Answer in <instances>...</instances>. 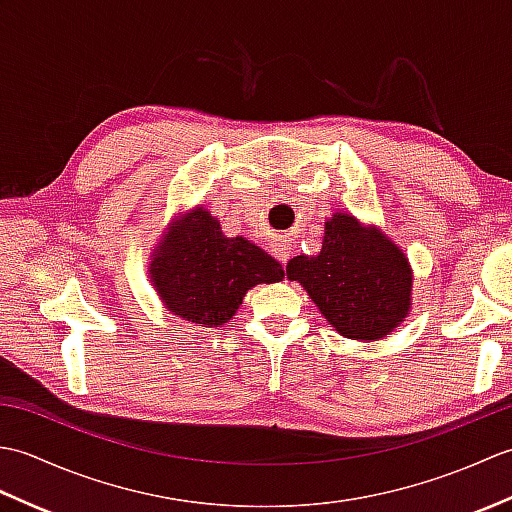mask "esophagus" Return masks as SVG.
I'll return each instance as SVG.
<instances>
[{
	"mask_svg": "<svg viewBox=\"0 0 512 512\" xmlns=\"http://www.w3.org/2000/svg\"><path fill=\"white\" fill-rule=\"evenodd\" d=\"M273 253H275V257L279 259L281 264H286V262H288V257H290V248H288L286 244H277Z\"/></svg>",
	"mask_w": 512,
	"mask_h": 512,
	"instance_id": "esophagus-1",
	"label": "esophagus"
}]
</instances>
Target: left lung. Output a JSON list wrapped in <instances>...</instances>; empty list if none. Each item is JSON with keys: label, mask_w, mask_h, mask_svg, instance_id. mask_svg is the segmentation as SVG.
I'll use <instances>...</instances> for the list:
<instances>
[{"label": "left lung", "mask_w": 512, "mask_h": 512, "mask_svg": "<svg viewBox=\"0 0 512 512\" xmlns=\"http://www.w3.org/2000/svg\"><path fill=\"white\" fill-rule=\"evenodd\" d=\"M286 275L308 290L323 317L347 339H380L411 306L405 255L343 213L325 224L321 253L292 257Z\"/></svg>", "instance_id": "8db88e82"}]
</instances>
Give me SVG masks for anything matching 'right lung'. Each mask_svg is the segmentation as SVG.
Masks as SVG:
<instances>
[{
    "label": "right lung",
    "mask_w": 512,
    "mask_h": 512,
    "mask_svg": "<svg viewBox=\"0 0 512 512\" xmlns=\"http://www.w3.org/2000/svg\"><path fill=\"white\" fill-rule=\"evenodd\" d=\"M165 306L191 323L217 328L233 319L246 290L284 279V268L244 237H224L215 217L198 209L176 228L151 264Z\"/></svg>",
    "instance_id": "add662e5"
}]
</instances>
